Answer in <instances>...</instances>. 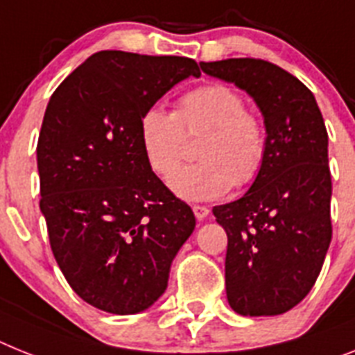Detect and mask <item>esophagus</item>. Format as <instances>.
Wrapping results in <instances>:
<instances>
[{
  "mask_svg": "<svg viewBox=\"0 0 355 355\" xmlns=\"http://www.w3.org/2000/svg\"><path fill=\"white\" fill-rule=\"evenodd\" d=\"M193 213H195L196 220H204L209 214V209L205 205H193Z\"/></svg>",
  "mask_w": 355,
  "mask_h": 355,
  "instance_id": "esophagus-1",
  "label": "esophagus"
}]
</instances>
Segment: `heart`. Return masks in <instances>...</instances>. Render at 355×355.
<instances>
[{"instance_id":"1","label":"heart","mask_w":355,"mask_h":355,"mask_svg":"<svg viewBox=\"0 0 355 355\" xmlns=\"http://www.w3.org/2000/svg\"><path fill=\"white\" fill-rule=\"evenodd\" d=\"M208 132L198 164L174 171L185 153L186 136ZM144 157L169 187L187 202L222 198L231 187L251 184L265 162L269 135L260 115L245 108V99L223 83L198 86L180 95L175 110L151 106L139 122Z\"/></svg>"}]
</instances>
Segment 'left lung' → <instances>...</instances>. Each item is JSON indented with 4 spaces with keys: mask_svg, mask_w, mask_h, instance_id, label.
I'll return each mask as SVG.
<instances>
[{
    "mask_svg": "<svg viewBox=\"0 0 355 355\" xmlns=\"http://www.w3.org/2000/svg\"><path fill=\"white\" fill-rule=\"evenodd\" d=\"M200 68L251 95L269 135L249 191L213 207L227 233V302L242 315L284 314L311 293L332 240L323 115L312 92L269 61L223 59Z\"/></svg>",
    "mask_w": 355,
    "mask_h": 355,
    "instance_id": "left-lung-1",
    "label": "left lung"
}]
</instances>
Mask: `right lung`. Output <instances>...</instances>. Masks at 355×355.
I'll use <instances>...</instances> for the list:
<instances>
[{
  "label": "right lung",
  "mask_w": 355,
  "mask_h": 355,
  "mask_svg": "<svg viewBox=\"0 0 355 355\" xmlns=\"http://www.w3.org/2000/svg\"><path fill=\"white\" fill-rule=\"evenodd\" d=\"M193 59L103 50L50 97L37 141L40 207L59 269L86 303L137 314L168 287L195 214L164 186L139 139L142 113Z\"/></svg>",
  "instance_id": "add662e5"
}]
</instances>
